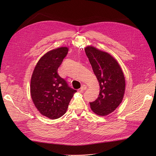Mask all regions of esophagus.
Wrapping results in <instances>:
<instances>
[{
	"label": "esophagus",
	"mask_w": 156,
	"mask_h": 156,
	"mask_svg": "<svg viewBox=\"0 0 156 156\" xmlns=\"http://www.w3.org/2000/svg\"><path fill=\"white\" fill-rule=\"evenodd\" d=\"M86 88H87V86H86L85 84H83V85H82V86L81 87L80 90H81V91H84V90H86Z\"/></svg>",
	"instance_id": "1"
}]
</instances>
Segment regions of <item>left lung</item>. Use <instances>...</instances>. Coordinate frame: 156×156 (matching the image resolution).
<instances>
[{
    "instance_id": "left-lung-1",
    "label": "left lung",
    "mask_w": 156,
    "mask_h": 156,
    "mask_svg": "<svg viewBox=\"0 0 156 156\" xmlns=\"http://www.w3.org/2000/svg\"><path fill=\"white\" fill-rule=\"evenodd\" d=\"M99 81L100 92L98 99L90 102L96 114L107 115L121 104L125 90V80L117 61L109 54L93 46L84 49Z\"/></svg>"
}]
</instances>
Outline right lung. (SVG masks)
<instances>
[{
	"label": "right lung",
	"mask_w": 156,
	"mask_h": 156,
	"mask_svg": "<svg viewBox=\"0 0 156 156\" xmlns=\"http://www.w3.org/2000/svg\"><path fill=\"white\" fill-rule=\"evenodd\" d=\"M68 51V48L61 47L44 54L37 63L31 79V96L35 107L42 115L52 120L65 114L76 92L57 73Z\"/></svg>",
	"instance_id": "obj_1"
}]
</instances>
